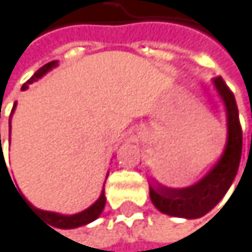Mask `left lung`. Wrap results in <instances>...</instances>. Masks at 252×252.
<instances>
[{
    "label": "left lung",
    "mask_w": 252,
    "mask_h": 252,
    "mask_svg": "<svg viewBox=\"0 0 252 252\" xmlns=\"http://www.w3.org/2000/svg\"><path fill=\"white\" fill-rule=\"evenodd\" d=\"M213 85L223 101L226 112L228 137L223 154L215 167L190 187L170 189L158 183L149 186L152 204L164 215L184 219L202 218L219 204L237 175L242 157V127L236 98L222 77H215Z\"/></svg>",
    "instance_id": "left-lung-1"
}]
</instances>
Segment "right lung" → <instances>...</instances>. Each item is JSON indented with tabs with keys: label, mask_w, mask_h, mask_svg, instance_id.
<instances>
[{
	"label": "right lung",
	"mask_w": 252,
	"mask_h": 252,
	"mask_svg": "<svg viewBox=\"0 0 252 252\" xmlns=\"http://www.w3.org/2000/svg\"><path fill=\"white\" fill-rule=\"evenodd\" d=\"M54 66H58V61H51V62H48V63H45L44 66H41L37 69V71L30 77V80H27L24 85H22V88L21 90H27L29 88V83H33V82H36L37 79H41L44 74H47L50 69H53ZM15 108H16V103L13 105V109H12V114H13V111H15ZM12 114H10V117H12ZM2 151V149H1ZM2 167H4V158H2ZM7 169V167H5ZM9 172V170H7ZM9 176H10V173H9ZM12 179V178H10ZM13 183V181H12ZM22 196V194H21ZM24 201H26V198H24ZM27 204H29V207H32L33 210H36V211H39V213H42L45 218H47V220L53 225V226H56V228H62V230H68V228H77V226H82V225H86V223H90V222H93V220H95L100 215H101V211H103V208H105V204H106V198H105V189L101 190V193H100V198L91 205V207H88L86 210H83V211H80V213H77V215H69V216H66V215H59V213H53V211H44V210H39V208H36V207H33L29 201H26Z\"/></svg>",
	"instance_id": "1"
}]
</instances>
